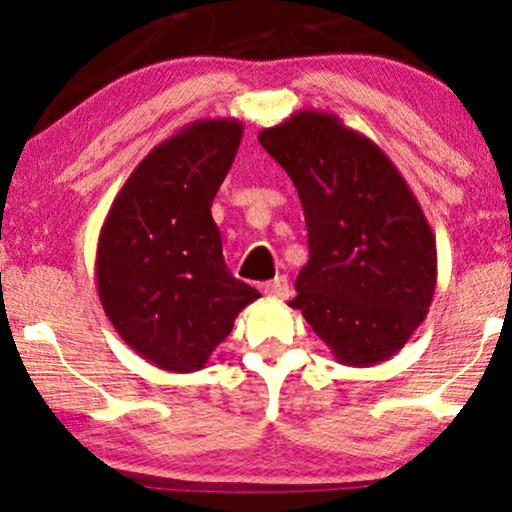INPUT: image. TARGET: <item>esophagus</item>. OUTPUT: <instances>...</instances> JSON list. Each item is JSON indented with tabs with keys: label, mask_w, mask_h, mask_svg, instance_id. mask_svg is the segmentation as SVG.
Masks as SVG:
<instances>
[{
	"label": "esophagus",
	"mask_w": 512,
	"mask_h": 512,
	"mask_svg": "<svg viewBox=\"0 0 512 512\" xmlns=\"http://www.w3.org/2000/svg\"><path fill=\"white\" fill-rule=\"evenodd\" d=\"M264 292L273 299H287L290 297V283H287V276H276L269 283H264Z\"/></svg>",
	"instance_id": "esophagus-1"
}]
</instances>
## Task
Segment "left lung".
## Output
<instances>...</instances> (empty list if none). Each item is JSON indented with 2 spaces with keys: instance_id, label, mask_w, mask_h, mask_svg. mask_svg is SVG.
I'll return each instance as SVG.
<instances>
[{
  "instance_id": "left-lung-1",
  "label": "left lung",
  "mask_w": 512,
  "mask_h": 512,
  "mask_svg": "<svg viewBox=\"0 0 512 512\" xmlns=\"http://www.w3.org/2000/svg\"><path fill=\"white\" fill-rule=\"evenodd\" d=\"M257 139L304 206L308 262L290 306L338 364L373 366L397 355L436 290V239L399 169L325 111L292 113Z\"/></svg>"
}]
</instances>
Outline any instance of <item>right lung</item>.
<instances>
[{"label":"right lung","mask_w":512,"mask_h":512,"mask_svg":"<svg viewBox=\"0 0 512 512\" xmlns=\"http://www.w3.org/2000/svg\"><path fill=\"white\" fill-rule=\"evenodd\" d=\"M243 136L197 120L139 162L97 241V292L122 341L157 369H204L236 315L262 297L229 273L211 206Z\"/></svg>","instance_id":"right-lung-1"}]
</instances>
